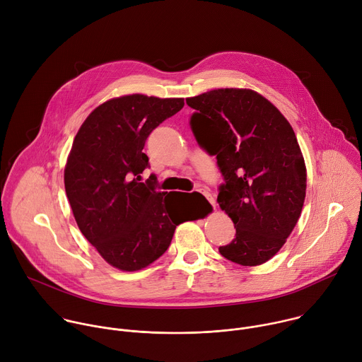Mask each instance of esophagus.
<instances>
[{
    "label": "esophagus",
    "instance_id": "1",
    "mask_svg": "<svg viewBox=\"0 0 362 362\" xmlns=\"http://www.w3.org/2000/svg\"><path fill=\"white\" fill-rule=\"evenodd\" d=\"M202 193H203V194H204V196H206V199H208V200H209V202H211V203H212V206H214V208H216V203H215V199H214V197H212V194H211V193H209V192H204V190H203V192H202Z\"/></svg>",
    "mask_w": 362,
    "mask_h": 362
}]
</instances>
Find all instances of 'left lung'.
<instances>
[{"instance_id": "1", "label": "left lung", "mask_w": 362, "mask_h": 362, "mask_svg": "<svg viewBox=\"0 0 362 362\" xmlns=\"http://www.w3.org/2000/svg\"><path fill=\"white\" fill-rule=\"evenodd\" d=\"M190 129L216 156L225 183L218 203L236 228L219 252L242 267L262 265L293 230L305 200L306 168L289 122L249 88H218L186 98Z\"/></svg>"}]
</instances>
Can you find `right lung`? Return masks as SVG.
Here are the masks:
<instances>
[{"label":"right lung","mask_w":362,"mask_h":362,"mask_svg":"<svg viewBox=\"0 0 362 362\" xmlns=\"http://www.w3.org/2000/svg\"><path fill=\"white\" fill-rule=\"evenodd\" d=\"M183 106V98L144 94L112 98L88 115L74 137L64 169L73 215L103 259L120 271L159 259L176 226L193 221L182 216L180 192H159L154 175L140 182L148 168L143 153L148 134Z\"/></svg>","instance_id":"add662e5"}]
</instances>
